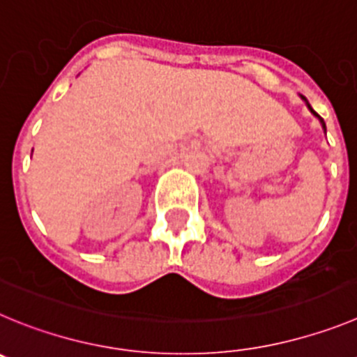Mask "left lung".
I'll use <instances>...</instances> for the list:
<instances>
[{"label": "left lung", "instance_id": "8db88e82", "mask_svg": "<svg viewBox=\"0 0 357 357\" xmlns=\"http://www.w3.org/2000/svg\"><path fill=\"white\" fill-rule=\"evenodd\" d=\"M311 112H313V110H311ZM313 114H314V112H313ZM314 115H317V114H314ZM320 121H322V119H320ZM322 124H324V121H322ZM324 128H326V124H324Z\"/></svg>", "mask_w": 357, "mask_h": 357}]
</instances>
